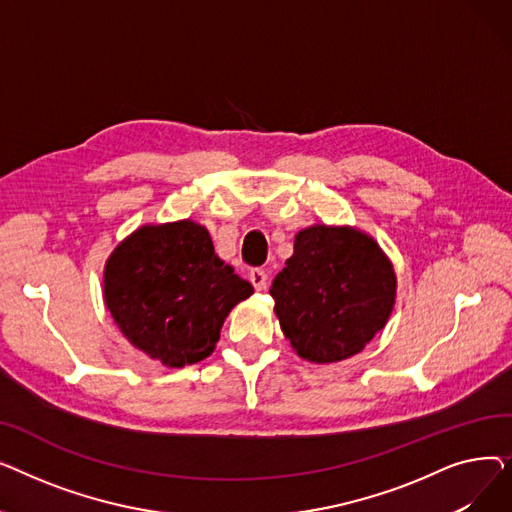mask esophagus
Segmentation results:
<instances>
[{"mask_svg": "<svg viewBox=\"0 0 512 512\" xmlns=\"http://www.w3.org/2000/svg\"><path fill=\"white\" fill-rule=\"evenodd\" d=\"M249 280H251V284L255 286V290H265V288H267V274H265V270H259V267H255V270H251Z\"/></svg>", "mask_w": 512, "mask_h": 512, "instance_id": "esophagus-1", "label": "esophagus"}]
</instances>
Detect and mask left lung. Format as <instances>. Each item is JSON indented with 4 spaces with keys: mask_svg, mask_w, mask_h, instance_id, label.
<instances>
[{
    "mask_svg": "<svg viewBox=\"0 0 512 512\" xmlns=\"http://www.w3.org/2000/svg\"><path fill=\"white\" fill-rule=\"evenodd\" d=\"M270 294L297 355L336 363L361 353L384 330L396 301V274L369 234L315 224L294 236V253Z\"/></svg>",
    "mask_w": 512,
    "mask_h": 512,
    "instance_id": "1",
    "label": "left lung"
}]
</instances>
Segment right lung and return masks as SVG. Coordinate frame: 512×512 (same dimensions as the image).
I'll list each match as a JSON object with an SVG mask.
<instances>
[{
  "label": "right lung",
  "instance_id": "add662e5",
  "mask_svg": "<svg viewBox=\"0 0 512 512\" xmlns=\"http://www.w3.org/2000/svg\"><path fill=\"white\" fill-rule=\"evenodd\" d=\"M253 286L215 255L209 232L193 222L147 224L114 249L103 299L132 346L166 367L213 353L224 319Z\"/></svg>",
  "mask_w": 512,
  "mask_h": 512
}]
</instances>
